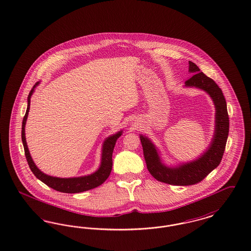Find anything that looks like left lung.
Returning <instances> with one entry per match:
<instances>
[{
	"instance_id": "obj_1",
	"label": "left lung",
	"mask_w": 251,
	"mask_h": 251,
	"mask_svg": "<svg viewBox=\"0 0 251 251\" xmlns=\"http://www.w3.org/2000/svg\"><path fill=\"white\" fill-rule=\"evenodd\" d=\"M189 64L190 72L194 75L185 82L186 86L205 90L210 95L216 106V131L209 150L196 161L182 164L176 168H169L161 163L157 151L151 141L147 137L140 136L144 157L151 176L158 181L174 186L197 184L217 168L221 163L229 134V115L222 90L215 81L201 72L194 62L190 60Z\"/></svg>"
}]
</instances>
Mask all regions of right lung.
I'll return each mask as SVG.
<instances>
[{"label": "right lung", "instance_id": "right-lung-1", "mask_svg": "<svg viewBox=\"0 0 251 251\" xmlns=\"http://www.w3.org/2000/svg\"><path fill=\"white\" fill-rule=\"evenodd\" d=\"M39 83H35L33 88L28 95V106L26 114L23 118L22 121V130H21V139L23 143L24 147V151H25V156L28 161V164L30 166V170L33 173V175L39 179V180L44 182L46 185L50 187L51 189L55 191L64 192V193H78L82 191H89L91 189H94L100 184H102L104 181L106 180L110 175L111 170H112V165H113V161H112V154L115 148L116 141L120 137L122 133V131H119L118 133L112 135L108 137L106 140L104 141L103 146H102V153H101V163H100V168L98 171H96L94 174L87 176H82V177H74V178H59V177H53L50 176L48 175H45L42 173L34 164L30 157V152L27 147L26 143V138H25V124L28 118V113L30 110V96L34 90V88L38 85Z\"/></svg>", "mask_w": 251, "mask_h": 251}]
</instances>
